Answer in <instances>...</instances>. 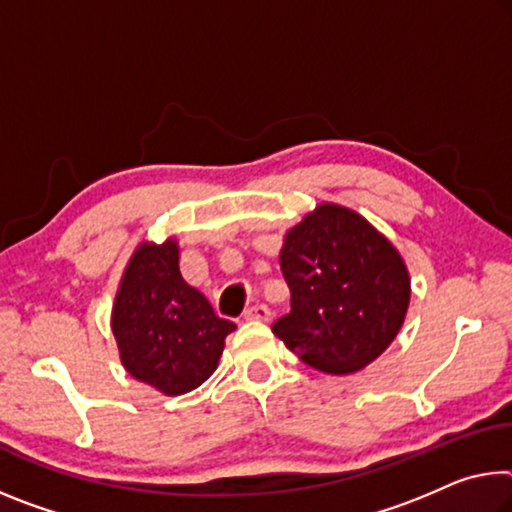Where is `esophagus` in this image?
<instances>
[{
  "label": "esophagus",
  "mask_w": 512,
  "mask_h": 512,
  "mask_svg": "<svg viewBox=\"0 0 512 512\" xmlns=\"http://www.w3.org/2000/svg\"><path fill=\"white\" fill-rule=\"evenodd\" d=\"M243 316H246L248 321H269L271 319V310L262 303H257L253 307H248L246 312H243Z\"/></svg>",
  "instance_id": "obj_1"
}]
</instances>
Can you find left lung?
Segmentation results:
<instances>
[{"label":"left lung","instance_id":"obj_1","mask_svg":"<svg viewBox=\"0 0 512 512\" xmlns=\"http://www.w3.org/2000/svg\"><path fill=\"white\" fill-rule=\"evenodd\" d=\"M280 269L291 310L275 337L326 373H351L376 360L403 326L410 278L396 248L360 214L319 205L287 232Z\"/></svg>","mask_w":512,"mask_h":512}]
</instances>
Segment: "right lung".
<instances>
[{"label": "right lung", "mask_w": 512, "mask_h": 512, "mask_svg": "<svg viewBox=\"0 0 512 512\" xmlns=\"http://www.w3.org/2000/svg\"><path fill=\"white\" fill-rule=\"evenodd\" d=\"M111 326L125 369L170 396L205 383L216 371L225 337L237 330L186 285L175 241L143 243L129 259Z\"/></svg>", "instance_id": "1"}]
</instances>
